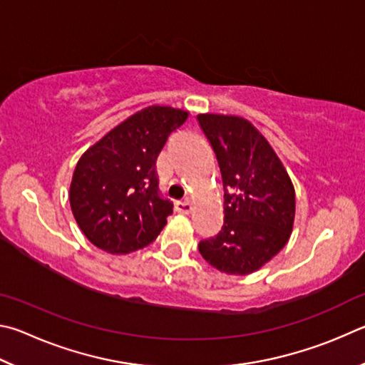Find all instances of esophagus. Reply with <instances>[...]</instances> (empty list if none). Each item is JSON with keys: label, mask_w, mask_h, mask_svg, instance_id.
<instances>
[{"label": "esophagus", "mask_w": 365, "mask_h": 365, "mask_svg": "<svg viewBox=\"0 0 365 365\" xmlns=\"http://www.w3.org/2000/svg\"><path fill=\"white\" fill-rule=\"evenodd\" d=\"M192 208H194L192 203H190L189 200H181V202L175 203V210L181 215H189L190 212H192Z\"/></svg>", "instance_id": "obj_1"}]
</instances>
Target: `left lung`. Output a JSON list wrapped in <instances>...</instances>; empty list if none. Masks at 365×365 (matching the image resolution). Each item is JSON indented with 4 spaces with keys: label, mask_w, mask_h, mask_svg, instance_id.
<instances>
[{
    "label": "left lung",
    "mask_w": 365,
    "mask_h": 365,
    "mask_svg": "<svg viewBox=\"0 0 365 365\" xmlns=\"http://www.w3.org/2000/svg\"><path fill=\"white\" fill-rule=\"evenodd\" d=\"M225 187V225L202 240L207 263L229 276L263 267L289 242L295 221V187L284 163L258 128L244 117L199 113Z\"/></svg>",
    "instance_id": "1"
}]
</instances>
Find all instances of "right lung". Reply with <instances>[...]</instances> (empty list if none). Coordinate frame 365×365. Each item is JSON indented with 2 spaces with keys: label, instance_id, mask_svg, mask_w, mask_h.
I'll return each mask as SVG.
<instances>
[{
  "label": "right lung",
  "instance_id": "add662e5",
  "mask_svg": "<svg viewBox=\"0 0 365 365\" xmlns=\"http://www.w3.org/2000/svg\"><path fill=\"white\" fill-rule=\"evenodd\" d=\"M189 118L187 110L149 106L133 113L80 157L70 182V208L86 239L126 255L157 239L173 213L158 195V153Z\"/></svg>",
  "mask_w": 365,
  "mask_h": 365
}]
</instances>
